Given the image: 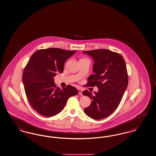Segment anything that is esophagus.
Returning <instances> with one entry per match:
<instances>
[{
    "label": "esophagus",
    "instance_id": "1",
    "mask_svg": "<svg viewBox=\"0 0 156 156\" xmlns=\"http://www.w3.org/2000/svg\"><path fill=\"white\" fill-rule=\"evenodd\" d=\"M78 94L80 95H82V90L81 89H78Z\"/></svg>",
    "mask_w": 156,
    "mask_h": 156
}]
</instances>
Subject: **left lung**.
Listing matches in <instances>:
<instances>
[{"label": "left lung", "mask_w": 156, "mask_h": 156, "mask_svg": "<svg viewBox=\"0 0 156 156\" xmlns=\"http://www.w3.org/2000/svg\"><path fill=\"white\" fill-rule=\"evenodd\" d=\"M83 53L91 56L94 61V74L87 78L86 87L97 86L98 91L92 94L82 91L90 98V105L84 109L90 118L96 120L105 118L118 107L127 87L129 78L126 62L120 54L108 49H100Z\"/></svg>", "instance_id": "left-lung-1"}]
</instances>
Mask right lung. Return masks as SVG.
<instances>
[{"instance_id":"add662e5","label":"right lung","mask_w":156,"mask_h":156,"mask_svg":"<svg viewBox=\"0 0 156 156\" xmlns=\"http://www.w3.org/2000/svg\"><path fill=\"white\" fill-rule=\"evenodd\" d=\"M58 48L39 49L31 56L23 69L22 81L27 100L38 113L46 117L60 113L68 99L78 94L71 85L61 89L54 77L63 73L66 60L76 52Z\"/></svg>"}]
</instances>
